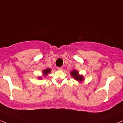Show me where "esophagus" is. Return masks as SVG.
<instances>
[{"label": "esophagus", "instance_id": "esophagus-1", "mask_svg": "<svg viewBox=\"0 0 123 123\" xmlns=\"http://www.w3.org/2000/svg\"><path fill=\"white\" fill-rule=\"evenodd\" d=\"M57 70H62V67H58V68H57Z\"/></svg>", "mask_w": 123, "mask_h": 123}]
</instances>
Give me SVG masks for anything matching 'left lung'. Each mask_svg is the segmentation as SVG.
I'll return each instance as SVG.
<instances>
[{
    "label": "left lung",
    "instance_id": "8db88e82",
    "mask_svg": "<svg viewBox=\"0 0 123 123\" xmlns=\"http://www.w3.org/2000/svg\"><path fill=\"white\" fill-rule=\"evenodd\" d=\"M70 75L74 80H77L79 82H82L85 80L84 77L82 75H80L78 71L77 70L74 69L72 71H71Z\"/></svg>",
    "mask_w": 123,
    "mask_h": 123
}]
</instances>
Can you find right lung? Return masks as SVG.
<instances>
[{
	"label": "right lung",
	"mask_w": 123,
	"mask_h": 123,
	"mask_svg": "<svg viewBox=\"0 0 123 123\" xmlns=\"http://www.w3.org/2000/svg\"><path fill=\"white\" fill-rule=\"evenodd\" d=\"M51 71H52V69H50V68H46V69L43 70V71H42V74H43V77H45L48 74H49L51 72ZM42 76H40V77H38V80H41L42 78H43Z\"/></svg>",
	"instance_id": "obj_1"
}]
</instances>
